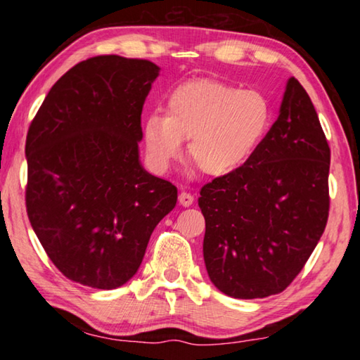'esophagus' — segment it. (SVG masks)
<instances>
[{"label": "esophagus", "instance_id": "1", "mask_svg": "<svg viewBox=\"0 0 360 360\" xmlns=\"http://www.w3.org/2000/svg\"><path fill=\"white\" fill-rule=\"evenodd\" d=\"M193 203V195L188 192H181L179 193V205L182 206H191Z\"/></svg>", "mask_w": 360, "mask_h": 360}]
</instances>
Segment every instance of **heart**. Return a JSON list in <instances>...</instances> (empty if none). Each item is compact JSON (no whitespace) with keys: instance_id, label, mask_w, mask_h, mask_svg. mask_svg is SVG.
Wrapping results in <instances>:
<instances>
[{"instance_id":"obj_1","label":"heart","mask_w":360,"mask_h":360,"mask_svg":"<svg viewBox=\"0 0 360 360\" xmlns=\"http://www.w3.org/2000/svg\"><path fill=\"white\" fill-rule=\"evenodd\" d=\"M270 125V105L257 90L197 79L176 87L167 100V115L150 112L143 138L149 160L167 168L188 139L187 157L206 176H225L257 149Z\"/></svg>"}]
</instances>
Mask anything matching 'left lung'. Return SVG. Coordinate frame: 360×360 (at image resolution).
<instances>
[{
  "instance_id": "1",
  "label": "left lung",
  "mask_w": 360,
  "mask_h": 360,
  "mask_svg": "<svg viewBox=\"0 0 360 360\" xmlns=\"http://www.w3.org/2000/svg\"><path fill=\"white\" fill-rule=\"evenodd\" d=\"M328 168L318 112L290 77L279 117L254 154L200 191L205 264L219 290L264 298L294 281L327 225Z\"/></svg>"
}]
</instances>
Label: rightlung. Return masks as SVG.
I'll return each mask as SVG.
<instances>
[{"instance_id":"1","label":"right lung","mask_w":360,"mask_h":360,"mask_svg":"<svg viewBox=\"0 0 360 360\" xmlns=\"http://www.w3.org/2000/svg\"><path fill=\"white\" fill-rule=\"evenodd\" d=\"M158 66L98 56L52 85L25 154L30 224L65 278L115 289L138 271L178 188L139 165L141 112Z\"/></svg>"}]
</instances>
